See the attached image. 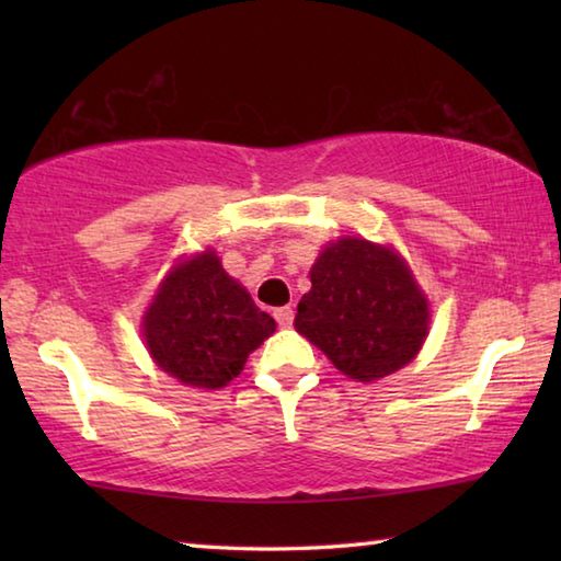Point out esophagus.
Masks as SVG:
<instances>
[{
    "label": "esophagus",
    "instance_id": "1",
    "mask_svg": "<svg viewBox=\"0 0 561 561\" xmlns=\"http://www.w3.org/2000/svg\"><path fill=\"white\" fill-rule=\"evenodd\" d=\"M274 319H277V324L282 329H289L294 324V309L291 307H282L274 311Z\"/></svg>",
    "mask_w": 561,
    "mask_h": 561
}]
</instances>
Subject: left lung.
<instances>
[{
    "instance_id": "left-lung-1",
    "label": "left lung",
    "mask_w": 561,
    "mask_h": 561,
    "mask_svg": "<svg viewBox=\"0 0 561 561\" xmlns=\"http://www.w3.org/2000/svg\"><path fill=\"white\" fill-rule=\"evenodd\" d=\"M294 327L341 374L376 381L423 346L428 301L396 252L344 237L311 267V289L299 301Z\"/></svg>"
}]
</instances>
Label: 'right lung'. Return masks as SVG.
Returning <instances> with one entry per match:
<instances>
[{
	"label": "right lung",
	"instance_id": "obj_1",
	"mask_svg": "<svg viewBox=\"0 0 561 561\" xmlns=\"http://www.w3.org/2000/svg\"><path fill=\"white\" fill-rule=\"evenodd\" d=\"M274 327L213 252L178 264L144 319L156 364L201 388H222L240 376L247 356Z\"/></svg>",
	"mask_w": 561,
	"mask_h": 561
}]
</instances>
